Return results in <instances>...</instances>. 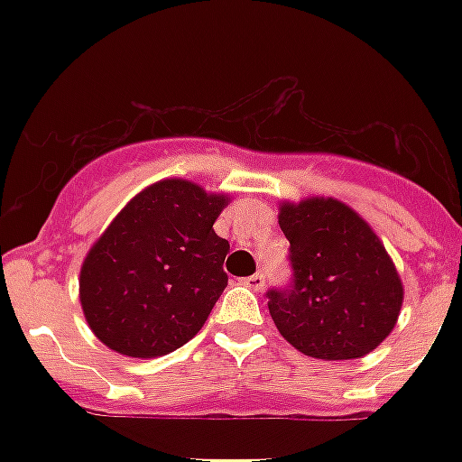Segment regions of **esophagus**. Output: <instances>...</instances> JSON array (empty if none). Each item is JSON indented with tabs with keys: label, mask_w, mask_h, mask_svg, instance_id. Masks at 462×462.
<instances>
[{
	"label": "esophagus",
	"mask_w": 462,
	"mask_h": 462,
	"mask_svg": "<svg viewBox=\"0 0 462 462\" xmlns=\"http://www.w3.org/2000/svg\"><path fill=\"white\" fill-rule=\"evenodd\" d=\"M246 285V288L249 290H256V292H259V290H263V285H266V275L263 273H254V275H249V278H245V281H242Z\"/></svg>",
	"instance_id": "34e87169"
}]
</instances>
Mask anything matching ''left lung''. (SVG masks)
<instances>
[{
    "label": "left lung",
    "mask_w": 462,
    "mask_h": 462,
    "mask_svg": "<svg viewBox=\"0 0 462 462\" xmlns=\"http://www.w3.org/2000/svg\"><path fill=\"white\" fill-rule=\"evenodd\" d=\"M292 281L266 292L292 347L316 359H355L393 330L402 282L372 227L336 199L282 203Z\"/></svg>",
    "instance_id": "8db88e82"
}]
</instances>
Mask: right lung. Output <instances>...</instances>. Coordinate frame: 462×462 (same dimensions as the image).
Here are the masks:
<instances>
[{
    "label": "right lung",
    "mask_w": 462,
    "mask_h": 462,
    "mask_svg": "<svg viewBox=\"0 0 462 462\" xmlns=\"http://www.w3.org/2000/svg\"><path fill=\"white\" fill-rule=\"evenodd\" d=\"M227 199L199 184L162 180L110 223L81 268L90 330L126 357H160L201 330L227 288V239L213 223Z\"/></svg>",
    "instance_id": "obj_1"
}]
</instances>
